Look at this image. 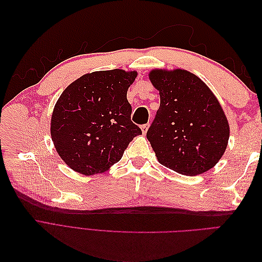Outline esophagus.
Here are the masks:
<instances>
[{
    "instance_id": "34e87169",
    "label": "esophagus",
    "mask_w": 262,
    "mask_h": 262,
    "mask_svg": "<svg viewBox=\"0 0 262 262\" xmlns=\"http://www.w3.org/2000/svg\"><path fill=\"white\" fill-rule=\"evenodd\" d=\"M148 123H145V124H143L141 126V129H142V132H143V134H145L146 132H147V129H148Z\"/></svg>"
}]
</instances>
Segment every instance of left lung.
<instances>
[{
  "mask_svg": "<svg viewBox=\"0 0 262 262\" xmlns=\"http://www.w3.org/2000/svg\"><path fill=\"white\" fill-rule=\"evenodd\" d=\"M149 81L161 105L146 138L158 162L182 175L205 172L223 156L229 125L219 100L186 70H153Z\"/></svg>",
  "mask_w": 262,
  "mask_h": 262,
  "instance_id": "left-lung-1",
  "label": "left lung"
}]
</instances>
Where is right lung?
<instances>
[{"label": "right lung", "instance_id": "1", "mask_svg": "<svg viewBox=\"0 0 262 262\" xmlns=\"http://www.w3.org/2000/svg\"><path fill=\"white\" fill-rule=\"evenodd\" d=\"M136 71L85 74L61 94L51 117V138L58 154L86 176L106 171L121 160L141 129L131 121L126 92Z\"/></svg>", "mask_w": 262, "mask_h": 262}]
</instances>
